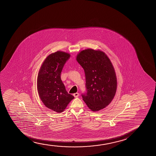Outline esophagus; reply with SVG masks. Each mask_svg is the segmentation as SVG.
Listing matches in <instances>:
<instances>
[{
  "mask_svg": "<svg viewBox=\"0 0 156 156\" xmlns=\"http://www.w3.org/2000/svg\"><path fill=\"white\" fill-rule=\"evenodd\" d=\"M73 95L75 96V98H78L79 96V94L78 93H76L73 94Z\"/></svg>",
  "mask_w": 156,
  "mask_h": 156,
  "instance_id": "1",
  "label": "esophagus"
}]
</instances>
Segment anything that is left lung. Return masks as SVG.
Masks as SVG:
<instances>
[{
    "label": "left lung",
    "instance_id": "1",
    "mask_svg": "<svg viewBox=\"0 0 156 156\" xmlns=\"http://www.w3.org/2000/svg\"><path fill=\"white\" fill-rule=\"evenodd\" d=\"M85 73L87 93L82 95L84 102L92 111L104 109L111 103L117 87L115 70L104 51L87 48L76 56Z\"/></svg>",
    "mask_w": 156,
    "mask_h": 156
}]
</instances>
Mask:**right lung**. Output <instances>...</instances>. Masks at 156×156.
I'll list each match as a JSON object with an SVG mask.
<instances>
[{"mask_svg": "<svg viewBox=\"0 0 156 156\" xmlns=\"http://www.w3.org/2000/svg\"><path fill=\"white\" fill-rule=\"evenodd\" d=\"M70 54L56 51L47 56L39 70L37 85L39 96L46 107L57 113L66 109L74 96L66 92L61 73Z\"/></svg>", "mask_w": 156, "mask_h": 156, "instance_id": "right-lung-1", "label": "right lung"}]
</instances>
